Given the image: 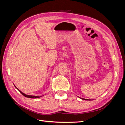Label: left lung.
<instances>
[{
    "instance_id": "left-lung-1",
    "label": "left lung",
    "mask_w": 125,
    "mask_h": 125,
    "mask_svg": "<svg viewBox=\"0 0 125 125\" xmlns=\"http://www.w3.org/2000/svg\"><path fill=\"white\" fill-rule=\"evenodd\" d=\"M81 99H82V100H86V101H90V100H88V99H83V98H81V97H80Z\"/></svg>"
}]
</instances>
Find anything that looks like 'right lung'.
I'll return each mask as SVG.
<instances>
[{"label":"right lung","instance_id":"add662e5","mask_svg":"<svg viewBox=\"0 0 125 125\" xmlns=\"http://www.w3.org/2000/svg\"><path fill=\"white\" fill-rule=\"evenodd\" d=\"M14 86L16 87V88H17V87L14 85ZM19 91V92L22 94V95H24V96H25V97H29V98H32V99H36V98H39V97H42V96H43V95H42V96H34V95H26V94H24V93H23V92H22L20 90H19L18 88H17Z\"/></svg>","mask_w":125,"mask_h":125}]
</instances>
